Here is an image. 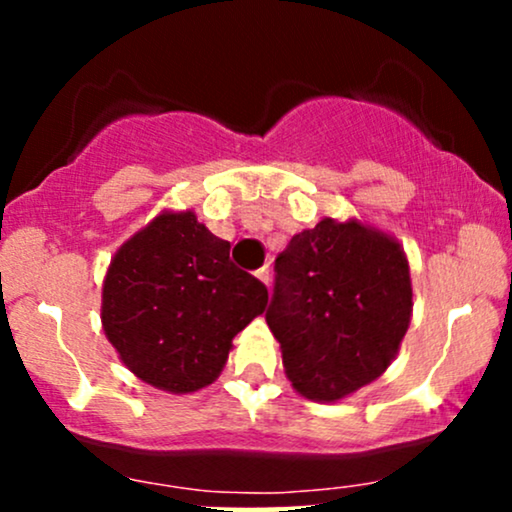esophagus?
Returning a JSON list of instances; mask_svg holds the SVG:
<instances>
[{
    "mask_svg": "<svg viewBox=\"0 0 512 512\" xmlns=\"http://www.w3.org/2000/svg\"><path fill=\"white\" fill-rule=\"evenodd\" d=\"M257 279H260L264 286H269V281H272V272H269V267L257 269Z\"/></svg>",
    "mask_w": 512,
    "mask_h": 512,
    "instance_id": "esophagus-1",
    "label": "esophagus"
}]
</instances>
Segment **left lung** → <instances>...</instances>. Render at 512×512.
<instances>
[{
  "label": "left lung",
  "mask_w": 512,
  "mask_h": 512,
  "mask_svg": "<svg viewBox=\"0 0 512 512\" xmlns=\"http://www.w3.org/2000/svg\"><path fill=\"white\" fill-rule=\"evenodd\" d=\"M411 317L409 264L395 240L325 219L274 260L269 330L301 395L320 402L378 378Z\"/></svg>",
  "instance_id": "left-lung-1"
}]
</instances>
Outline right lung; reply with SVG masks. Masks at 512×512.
Returning <instances> with one entry per match:
<instances>
[{"mask_svg":"<svg viewBox=\"0 0 512 512\" xmlns=\"http://www.w3.org/2000/svg\"><path fill=\"white\" fill-rule=\"evenodd\" d=\"M267 305L231 243L192 211L161 214L122 245L103 284V330L125 366L168 392L214 383L233 337Z\"/></svg>","mask_w":512,"mask_h":512,"instance_id":"right-lung-1","label":"right lung"}]
</instances>
